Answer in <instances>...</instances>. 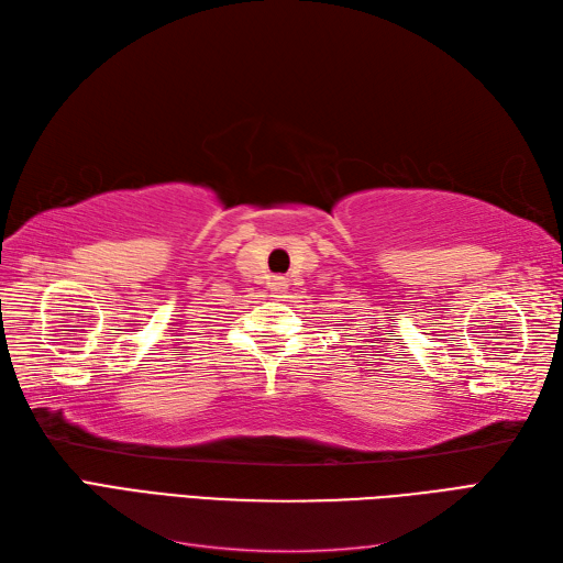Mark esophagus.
Wrapping results in <instances>:
<instances>
[{"instance_id":"esophagus-1","label":"esophagus","mask_w":563,"mask_h":563,"mask_svg":"<svg viewBox=\"0 0 563 563\" xmlns=\"http://www.w3.org/2000/svg\"><path fill=\"white\" fill-rule=\"evenodd\" d=\"M272 288H275V291H284L286 279L284 277H275V279H272Z\"/></svg>"}]
</instances>
